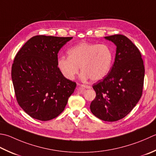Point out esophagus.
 Returning a JSON list of instances; mask_svg holds the SVG:
<instances>
[{"label": "esophagus", "instance_id": "1", "mask_svg": "<svg viewBox=\"0 0 156 156\" xmlns=\"http://www.w3.org/2000/svg\"><path fill=\"white\" fill-rule=\"evenodd\" d=\"M80 87L85 88H90V86H88V85H86V84H81Z\"/></svg>", "mask_w": 156, "mask_h": 156}]
</instances>
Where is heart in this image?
Segmentation results:
<instances>
[{"label":"heart","instance_id":"heart-1","mask_svg":"<svg viewBox=\"0 0 156 156\" xmlns=\"http://www.w3.org/2000/svg\"><path fill=\"white\" fill-rule=\"evenodd\" d=\"M68 57L57 60V66L64 77L73 80L79 72L84 79L98 81L104 78L110 71L114 53L107 44L82 42L68 51Z\"/></svg>","mask_w":156,"mask_h":156}]
</instances>
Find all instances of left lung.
<instances>
[{"label": "left lung", "mask_w": 156, "mask_h": 156, "mask_svg": "<svg viewBox=\"0 0 156 156\" xmlns=\"http://www.w3.org/2000/svg\"><path fill=\"white\" fill-rule=\"evenodd\" d=\"M116 46L114 63L106 77L93 86L96 97L90 103L91 112L103 121L124 118L141 99L145 68L141 53L126 36H105Z\"/></svg>", "instance_id": "left-lung-1"}]
</instances>
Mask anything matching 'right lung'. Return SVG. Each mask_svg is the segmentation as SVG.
Listing matches in <instances>:
<instances>
[{
	"label": "right lung",
	"instance_id": "obj_1",
	"mask_svg": "<svg viewBox=\"0 0 156 156\" xmlns=\"http://www.w3.org/2000/svg\"><path fill=\"white\" fill-rule=\"evenodd\" d=\"M72 37L38 35L28 40L12 65L11 78L18 104L41 121L57 117L74 93L76 83L64 77L57 53Z\"/></svg>",
	"mask_w": 156,
	"mask_h": 156
}]
</instances>
